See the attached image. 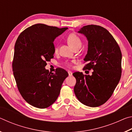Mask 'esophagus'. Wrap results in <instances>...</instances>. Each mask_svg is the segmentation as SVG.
Returning a JSON list of instances; mask_svg holds the SVG:
<instances>
[{
	"instance_id": "esophagus-1",
	"label": "esophagus",
	"mask_w": 132,
	"mask_h": 132,
	"mask_svg": "<svg viewBox=\"0 0 132 132\" xmlns=\"http://www.w3.org/2000/svg\"><path fill=\"white\" fill-rule=\"evenodd\" d=\"M68 74L69 76H72V72L70 71H68Z\"/></svg>"
}]
</instances>
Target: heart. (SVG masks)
Here are the masks:
<instances>
[{"instance_id":"obj_1","label":"heart","mask_w":132,"mask_h":132,"mask_svg":"<svg viewBox=\"0 0 132 132\" xmlns=\"http://www.w3.org/2000/svg\"><path fill=\"white\" fill-rule=\"evenodd\" d=\"M67 41H68V44L72 47L73 48H75L77 46H81V39L79 36H77L75 34H71L68 35L67 37ZM58 51V48L57 46H56L55 48V52H57ZM67 66H70L71 63L70 62H66L65 63Z\"/></svg>"}]
</instances>
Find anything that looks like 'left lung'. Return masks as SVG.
Instances as JSON below:
<instances>
[{
  "label": "left lung",
  "mask_w": 132,
  "mask_h": 132,
  "mask_svg": "<svg viewBox=\"0 0 132 132\" xmlns=\"http://www.w3.org/2000/svg\"><path fill=\"white\" fill-rule=\"evenodd\" d=\"M78 32L88 40V51L84 59L87 64L83 69L93 71L91 75L79 71L73 73L76 79L74 92L85 105L99 106L108 101L119 83L122 53L114 38L102 27L86 26Z\"/></svg>",
  "instance_id": "8db88e82"
}]
</instances>
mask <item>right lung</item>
I'll return each mask as SVG.
<instances>
[{"label":"right lung","instance_id":"right-lung-1","mask_svg":"<svg viewBox=\"0 0 132 132\" xmlns=\"http://www.w3.org/2000/svg\"><path fill=\"white\" fill-rule=\"evenodd\" d=\"M68 28L37 24L24 30L15 42L12 68L20 93L29 104L48 108L56 101L68 73L45 68L55 53L54 39Z\"/></svg>","mask_w":132,"mask_h":132}]
</instances>
